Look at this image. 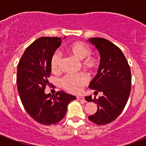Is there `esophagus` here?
Returning <instances> with one entry per match:
<instances>
[{
	"mask_svg": "<svg viewBox=\"0 0 146 146\" xmlns=\"http://www.w3.org/2000/svg\"><path fill=\"white\" fill-rule=\"evenodd\" d=\"M77 100H79V101L85 102L84 97H83V96H77Z\"/></svg>",
	"mask_w": 146,
	"mask_h": 146,
	"instance_id": "1",
	"label": "esophagus"
}]
</instances>
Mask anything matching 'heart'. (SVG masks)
I'll use <instances>...</instances> for the list:
<instances>
[{"label":"heart","mask_w":146,"mask_h":146,"mask_svg":"<svg viewBox=\"0 0 146 146\" xmlns=\"http://www.w3.org/2000/svg\"><path fill=\"white\" fill-rule=\"evenodd\" d=\"M66 51L70 56L81 60V66L89 73H94L99 68V60L91 55V49L88 44L82 42H74L69 44ZM62 64V58L58 53L52 55L50 60V68L53 72H58ZM88 77L85 73L76 75H66L62 78L60 85L66 91L77 94L82 91V87L87 83Z\"/></svg>","instance_id":"1"}]
</instances>
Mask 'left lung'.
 Returning a JSON list of instances; mask_svg holds the SVG:
<instances>
[{"label":"left lung","mask_w":146,"mask_h":146,"mask_svg":"<svg viewBox=\"0 0 146 146\" xmlns=\"http://www.w3.org/2000/svg\"><path fill=\"white\" fill-rule=\"evenodd\" d=\"M88 42L95 46L100 55L97 74L89 88L96 90L94 94H103L98 99L85 97L87 102L97 104V111L88 119L104 125L116 119L126 106L131 91V70L122 51L114 44L103 38H90Z\"/></svg>","instance_id":"left-lung-1"}]
</instances>
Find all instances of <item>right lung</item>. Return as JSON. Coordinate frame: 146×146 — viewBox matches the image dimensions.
Listing matches in <instances>:
<instances>
[{"mask_svg": "<svg viewBox=\"0 0 146 146\" xmlns=\"http://www.w3.org/2000/svg\"><path fill=\"white\" fill-rule=\"evenodd\" d=\"M61 42L60 37L38 38L27 47L17 65V83L21 102L27 113L41 124L61 121L68 104L76 99L61 91L52 96L44 93L51 73L50 60Z\"/></svg>", "mask_w": 146, "mask_h": 146, "instance_id": "obj_1", "label": "right lung"}]
</instances>
